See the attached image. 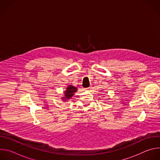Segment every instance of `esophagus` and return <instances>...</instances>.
Listing matches in <instances>:
<instances>
[{
	"instance_id": "obj_1",
	"label": "esophagus",
	"mask_w": 160,
	"mask_h": 160,
	"mask_svg": "<svg viewBox=\"0 0 160 160\" xmlns=\"http://www.w3.org/2000/svg\"><path fill=\"white\" fill-rule=\"evenodd\" d=\"M86 90H88V91H90L91 89H92V87H87V88H85Z\"/></svg>"
}]
</instances>
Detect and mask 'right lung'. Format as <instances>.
<instances>
[{
  "mask_svg": "<svg viewBox=\"0 0 160 160\" xmlns=\"http://www.w3.org/2000/svg\"><path fill=\"white\" fill-rule=\"evenodd\" d=\"M77 90V87H75L72 85H70L66 88V90L65 91L64 98H63V99L65 100L66 99H70L74 95V92H76Z\"/></svg>",
  "mask_w": 160,
  "mask_h": 160,
  "instance_id": "obj_1",
  "label": "right lung"
}]
</instances>
